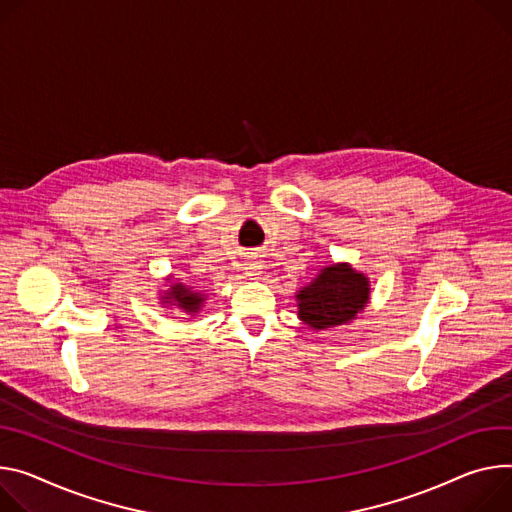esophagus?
<instances>
[{"mask_svg":"<svg viewBox=\"0 0 512 512\" xmlns=\"http://www.w3.org/2000/svg\"><path fill=\"white\" fill-rule=\"evenodd\" d=\"M261 269H263V265H261L259 257H257V255H251V257L247 259V263H245V273H247L249 277L261 275Z\"/></svg>","mask_w":512,"mask_h":512,"instance_id":"esophagus-1","label":"esophagus"}]
</instances>
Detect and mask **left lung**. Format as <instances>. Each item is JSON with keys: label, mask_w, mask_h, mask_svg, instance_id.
Returning <instances> with one entry per match:
<instances>
[{"label": "left lung", "mask_w": 512, "mask_h": 512, "mask_svg": "<svg viewBox=\"0 0 512 512\" xmlns=\"http://www.w3.org/2000/svg\"><path fill=\"white\" fill-rule=\"evenodd\" d=\"M298 316L314 331L351 322L369 300V280L349 263H333L320 269L298 294Z\"/></svg>", "instance_id": "obj_1"}]
</instances>
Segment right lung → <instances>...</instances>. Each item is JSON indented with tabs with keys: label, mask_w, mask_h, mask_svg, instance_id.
Returning <instances> with one entry per match:
<instances>
[{
	"label": "right lung",
	"mask_w": 512,
	"mask_h": 512,
	"mask_svg": "<svg viewBox=\"0 0 512 512\" xmlns=\"http://www.w3.org/2000/svg\"><path fill=\"white\" fill-rule=\"evenodd\" d=\"M204 294L192 290L190 286H183V284H171L169 290H165V296H161V302L167 306H177L183 312L188 314H198L204 306Z\"/></svg>",
	"instance_id": "1"
}]
</instances>
